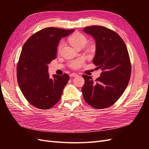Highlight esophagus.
<instances>
[{"mask_svg": "<svg viewBox=\"0 0 149 149\" xmlns=\"http://www.w3.org/2000/svg\"><path fill=\"white\" fill-rule=\"evenodd\" d=\"M78 74H76V73H72L70 74V77H76V76H78Z\"/></svg>", "mask_w": 149, "mask_h": 149, "instance_id": "1", "label": "esophagus"}]
</instances>
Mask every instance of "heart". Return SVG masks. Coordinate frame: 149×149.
<instances>
[{
	"mask_svg": "<svg viewBox=\"0 0 149 149\" xmlns=\"http://www.w3.org/2000/svg\"><path fill=\"white\" fill-rule=\"evenodd\" d=\"M70 42L72 46L75 48L79 47H84L87 43V38L81 33H75L73 35L69 38ZM63 45V43L61 42L58 46V49H60ZM85 61L84 56H81L75 60H73L70 61L69 66L73 69H78L81 66Z\"/></svg>",
	"mask_w": 149,
	"mask_h": 149,
	"instance_id": "1",
	"label": "heart"
}]
</instances>
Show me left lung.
<instances>
[{
	"mask_svg": "<svg viewBox=\"0 0 149 149\" xmlns=\"http://www.w3.org/2000/svg\"><path fill=\"white\" fill-rule=\"evenodd\" d=\"M83 31L96 41L93 62L101 68V76L94 81L91 76L83 75L84 100L96 109H104L118 101L127 88L131 65L127 47L120 36L104 26H87Z\"/></svg>",
	"mask_w": 149,
	"mask_h": 149,
	"instance_id": "obj_1",
	"label": "left lung"
}]
</instances>
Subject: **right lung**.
Listing matches in <instances>:
<instances>
[{
  "instance_id": "add662e5",
  "label": "right lung",
  "mask_w": 149,
  "mask_h": 149,
  "mask_svg": "<svg viewBox=\"0 0 149 149\" xmlns=\"http://www.w3.org/2000/svg\"><path fill=\"white\" fill-rule=\"evenodd\" d=\"M73 30L48 27L35 33L22 48L17 67L18 84L30 104L40 109H48L60 101L69 76L49 78L48 64L56 58L60 40Z\"/></svg>"
}]
</instances>
